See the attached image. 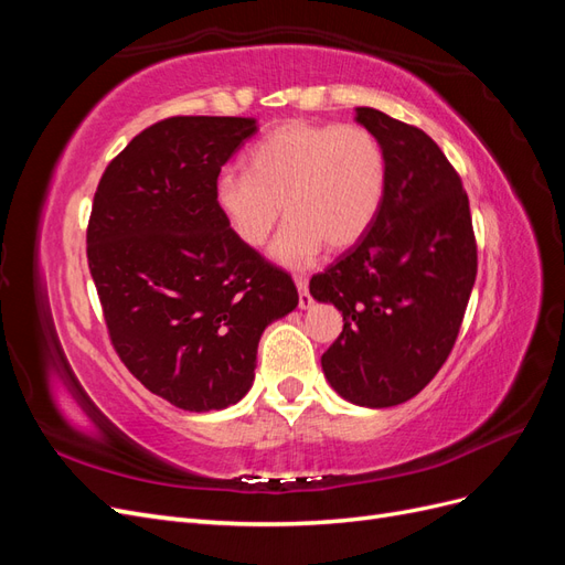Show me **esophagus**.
Segmentation results:
<instances>
[{
  "label": "esophagus",
  "mask_w": 565,
  "mask_h": 565,
  "mask_svg": "<svg viewBox=\"0 0 565 565\" xmlns=\"http://www.w3.org/2000/svg\"><path fill=\"white\" fill-rule=\"evenodd\" d=\"M295 282H297V289H299V309H311L313 299L309 295V282H306V278H301V276H297Z\"/></svg>",
  "instance_id": "obj_1"
}]
</instances>
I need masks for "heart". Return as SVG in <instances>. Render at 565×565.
Returning a JSON list of instances; mask_svg holds the SVG:
<instances>
[{
	"mask_svg": "<svg viewBox=\"0 0 565 565\" xmlns=\"http://www.w3.org/2000/svg\"><path fill=\"white\" fill-rule=\"evenodd\" d=\"M386 193V156L377 136L355 125L292 119L270 129L245 158V174L214 181V204L245 247H262L285 214L273 259L309 266L328 245L347 252L377 221Z\"/></svg>",
	"mask_w": 565,
	"mask_h": 565,
	"instance_id": "heart-1",
	"label": "heart"
}]
</instances>
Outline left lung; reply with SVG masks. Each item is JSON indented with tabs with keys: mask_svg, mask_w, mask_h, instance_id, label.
I'll list each match as a JSON object with an SVG mask.
<instances>
[{
	"mask_svg": "<svg viewBox=\"0 0 565 565\" xmlns=\"http://www.w3.org/2000/svg\"><path fill=\"white\" fill-rule=\"evenodd\" d=\"M386 156L382 212L361 243L311 278L344 330L320 363L341 398L405 403L448 361L476 280L469 198L431 136L382 110L355 108Z\"/></svg>",
	"mask_w": 565,
	"mask_h": 565,
	"instance_id": "8db88e82",
	"label": "left lung"
}]
</instances>
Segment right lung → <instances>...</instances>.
<instances>
[{
  "mask_svg": "<svg viewBox=\"0 0 565 565\" xmlns=\"http://www.w3.org/2000/svg\"><path fill=\"white\" fill-rule=\"evenodd\" d=\"M254 131V117H167L106 167L92 204L87 259L119 361L191 413L245 396L264 330L299 303L214 204L221 167Z\"/></svg>",
  "mask_w": 565,
  "mask_h": 565,
  "instance_id": "obj_1",
  "label": "right lung"
}]
</instances>
